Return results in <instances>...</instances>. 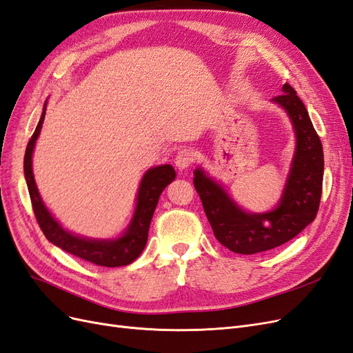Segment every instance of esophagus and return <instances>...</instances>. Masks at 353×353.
<instances>
[{
	"instance_id": "34e87169",
	"label": "esophagus",
	"mask_w": 353,
	"mask_h": 353,
	"mask_svg": "<svg viewBox=\"0 0 353 353\" xmlns=\"http://www.w3.org/2000/svg\"><path fill=\"white\" fill-rule=\"evenodd\" d=\"M193 162H194V154H193V152L187 150V148H184V150H179L175 157V166L178 169H185Z\"/></svg>"
}]
</instances>
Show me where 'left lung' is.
<instances>
[{
	"label": "left lung",
	"instance_id": "8db88e82",
	"mask_svg": "<svg viewBox=\"0 0 353 353\" xmlns=\"http://www.w3.org/2000/svg\"><path fill=\"white\" fill-rule=\"evenodd\" d=\"M272 100L290 116L297 138L292 170L279 206L261 215L245 213L201 169L194 172L193 183L213 234L234 253H261L292 240L315 219L321 201L323 144L305 104L288 83H284L283 94Z\"/></svg>",
	"mask_w": 353,
	"mask_h": 353
}]
</instances>
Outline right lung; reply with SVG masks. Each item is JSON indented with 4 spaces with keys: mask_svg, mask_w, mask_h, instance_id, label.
I'll list each match as a JSON object with an SVG mask.
<instances>
[{
    "mask_svg": "<svg viewBox=\"0 0 353 353\" xmlns=\"http://www.w3.org/2000/svg\"><path fill=\"white\" fill-rule=\"evenodd\" d=\"M46 108L47 103L44 104V110H42L37 130L32 134L28 143L23 162L32 209H34L39 228L44 232L48 241L82 261H87L99 266H109V268L130 265L141 254L145 248L148 228H150V222L157 206L159 197L162 194L165 187L172 183L175 178L174 168L170 165H162L150 169L144 175L140 184V190H138L135 215L123 237L110 241H99L72 236L70 232L63 230L59 225V222L50 215V212L39 197L34 174H32V153H34L35 141L41 132L42 122H44Z\"/></svg>",
    "mask_w": 353,
    "mask_h": 353,
    "instance_id": "right-lung-1",
    "label": "right lung"
}]
</instances>
